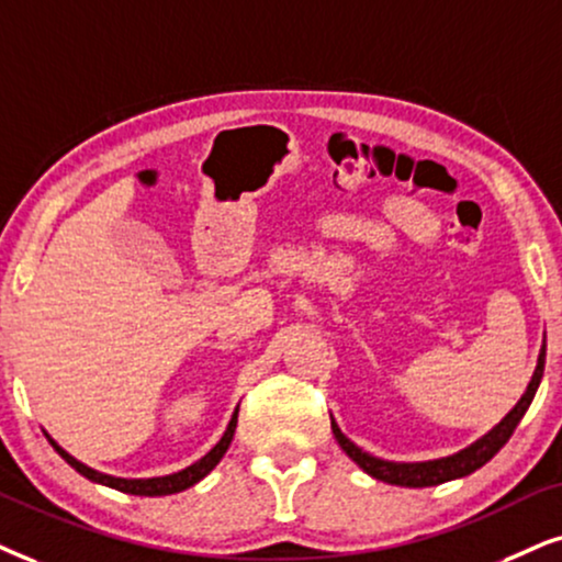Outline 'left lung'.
<instances>
[{
	"mask_svg": "<svg viewBox=\"0 0 562 562\" xmlns=\"http://www.w3.org/2000/svg\"><path fill=\"white\" fill-rule=\"evenodd\" d=\"M544 352H547V345L542 342L535 373H531L527 392H524L521 400L516 402V407L510 409L493 430H487L485 436L474 440V443L467 446V449L451 453V457H440V459H430V461H389V459L373 457V453H368L360 449V446H355L352 440L347 438L342 430H339V425L334 417H331V432H334V438H337L339 449H342L347 457H350L355 464L360 467V470H363L366 474H371V477H375V480L389 482V485L432 487V485H440V482L467 477V474L477 472L480 467H485L487 461L508 443V438L514 436L516 425L521 423L524 415H527L529 404H531V400H535L539 381H542V373H544Z\"/></svg>",
	"mask_w": 562,
	"mask_h": 562,
	"instance_id": "8db88e82",
	"label": "left lung"
}]
</instances>
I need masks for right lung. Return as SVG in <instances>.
Segmentation results:
<instances>
[{
  "label": "right lung",
  "mask_w": 562,
  "mask_h": 562,
  "mask_svg": "<svg viewBox=\"0 0 562 562\" xmlns=\"http://www.w3.org/2000/svg\"><path fill=\"white\" fill-rule=\"evenodd\" d=\"M236 425H238V407L236 412L231 415V423L228 428H225L223 438L217 440L212 449L204 453L202 459L194 461V464L187 467V470L181 472H173V474H162V477H139V480H132V477H113V474H103L98 470H92V467L82 464V461H77L72 453L64 451L56 440L48 436V443L54 446V451L59 453V457L67 461L69 467H72L75 472H80L82 477H88L90 482H98V485H105V487H113V490H122V493H130V495H147V498H155V495H173V493H181V490H187L191 485H196L199 480H204L207 474L215 470V467L220 464V459L225 457V451L231 449V440L233 436H236Z\"/></svg>",
  "instance_id": "right-lung-1"
}]
</instances>
